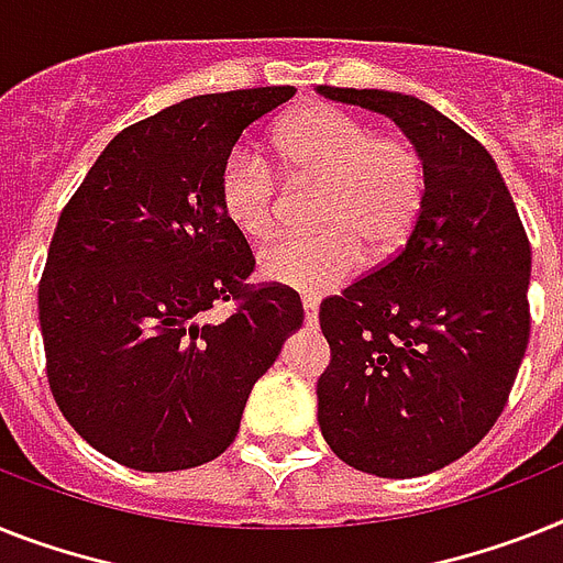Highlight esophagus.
Masks as SVG:
<instances>
[{
  "mask_svg": "<svg viewBox=\"0 0 563 563\" xmlns=\"http://www.w3.org/2000/svg\"><path fill=\"white\" fill-rule=\"evenodd\" d=\"M303 311L309 323H318V311H320L318 297H303Z\"/></svg>",
  "mask_w": 563,
  "mask_h": 563,
  "instance_id": "1",
  "label": "esophagus"
}]
</instances>
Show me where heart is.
<instances>
[{"label": "heart", "mask_w": 563, "mask_h": 563, "mask_svg": "<svg viewBox=\"0 0 563 563\" xmlns=\"http://www.w3.org/2000/svg\"><path fill=\"white\" fill-rule=\"evenodd\" d=\"M283 172L295 186H320L314 234H286L263 245L260 274L286 289L323 295L352 280L366 249L375 260L398 252L427 202V163L404 136L343 108L291 113L277 131ZM217 206L243 238H266L280 217V183L252 145H234L217 172Z\"/></svg>", "instance_id": "heart-1"}]
</instances>
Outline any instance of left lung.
<instances>
[{"mask_svg": "<svg viewBox=\"0 0 563 563\" xmlns=\"http://www.w3.org/2000/svg\"><path fill=\"white\" fill-rule=\"evenodd\" d=\"M318 93L386 113L427 163L404 249L320 303L332 363L318 380L320 432L343 464L418 478L504 412L530 340V240L489 151L450 117L398 91Z\"/></svg>", "mask_w": 563, "mask_h": 563, "instance_id": "8db88e82", "label": "left lung"}]
</instances>
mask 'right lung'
Masks as SVG:
<instances>
[{
	"mask_svg": "<svg viewBox=\"0 0 563 563\" xmlns=\"http://www.w3.org/2000/svg\"><path fill=\"white\" fill-rule=\"evenodd\" d=\"M291 85L202 93L113 136L59 214L40 283L48 384L93 450L140 472L209 464L303 325L217 206L220 163ZM241 306L223 324L214 302Z\"/></svg>",
	"mask_w": 563,
	"mask_h": 563,
	"instance_id": "1",
	"label": "right lung"
}]
</instances>
